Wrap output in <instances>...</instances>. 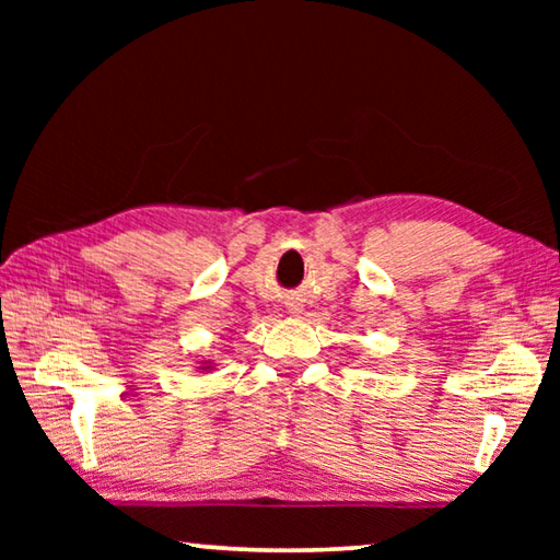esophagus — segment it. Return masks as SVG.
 Listing matches in <instances>:
<instances>
[{
	"label": "esophagus",
	"instance_id": "esophagus-1",
	"mask_svg": "<svg viewBox=\"0 0 560 560\" xmlns=\"http://www.w3.org/2000/svg\"><path fill=\"white\" fill-rule=\"evenodd\" d=\"M291 314H299V308H291Z\"/></svg>",
	"mask_w": 560,
	"mask_h": 560
}]
</instances>
